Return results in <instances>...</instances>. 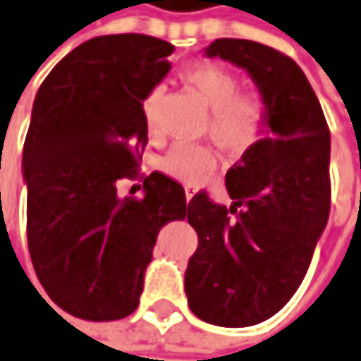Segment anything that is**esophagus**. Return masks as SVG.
<instances>
[{"mask_svg": "<svg viewBox=\"0 0 361 361\" xmlns=\"http://www.w3.org/2000/svg\"><path fill=\"white\" fill-rule=\"evenodd\" d=\"M197 195V188L195 185H185V200L191 201Z\"/></svg>", "mask_w": 361, "mask_h": 361, "instance_id": "esophagus-1", "label": "esophagus"}]
</instances>
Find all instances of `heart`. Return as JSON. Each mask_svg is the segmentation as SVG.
Returning <instances> with one entry per match:
<instances>
[{"label": "heart", "mask_w": 361, "mask_h": 361, "mask_svg": "<svg viewBox=\"0 0 361 361\" xmlns=\"http://www.w3.org/2000/svg\"><path fill=\"white\" fill-rule=\"evenodd\" d=\"M180 78L209 110L207 132L221 152L241 156L261 140L269 120L267 102L255 92H239V78L231 71L213 63H201L181 71ZM161 94V87L152 88L142 102L149 134L156 132ZM160 166L173 180L193 185L212 176L217 160L205 146L178 144L161 158Z\"/></svg>", "instance_id": "obj_1"}]
</instances>
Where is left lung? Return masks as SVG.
I'll return each instance as SVG.
<instances>
[{"instance_id": "left-lung-1", "label": "left lung", "mask_w": 361, "mask_h": 361, "mask_svg": "<svg viewBox=\"0 0 361 361\" xmlns=\"http://www.w3.org/2000/svg\"><path fill=\"white\" fill-rule=\"evenodd\" d=\"M203 55L247 71L269 109L261 140L225 176L231 207L205 191L188 205L200 237L185 271L191 312L245 328L276 314L310 267L330 215V130L290 57L247 39H215Z\"/></svg>"}]
</instances>
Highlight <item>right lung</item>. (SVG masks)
<instances>
[{
    "instance_id": "right-lung-1",
    "label": "right lung",
    "mask_w": 361,
    "mask_h": 361,
    "mask_svg": "<svg viewBox=\"0 0 361 361\" xmlns=\"http://www.w3.org/2000/svg\"><path fill=\"white\" fill-rule=\"evenodd\" d=\"M173 45L122 33L88 39L37 90L23 146L27 243L39 283L68 314H132L158 233L188 215L185 191L160 171L144 197H120L148 144L142 102L170 73Z\"/></svg>"
}]
</instances>
